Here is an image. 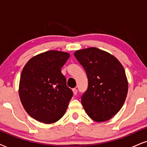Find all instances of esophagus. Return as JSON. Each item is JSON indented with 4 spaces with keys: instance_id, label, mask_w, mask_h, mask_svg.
<instances>
[{
    "instance_id": "esophagus-1",
    "label": "esophagus",
    "mask_w": 147,
    "mask_h": 147,
    "mask_svg": "<svg viewBox=\"0 0 147 147\" xmlns=\"http://www.w3.org/2000/svg\"><path fill=\"white\" fill-rule=\"evenodd\" d=\"M72 92H73L74 95H77V89H76V88L72 89Z\"/></svg>"
}]
</instances>
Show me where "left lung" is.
Masks as SVG:
<instances>
[{
    "label": "left lung",
    "mask_w": 147,
    "mask_h": 147,
    "mask_svg": "<svg viewBox=\"0 0 147 147\" xmlns=\"http://www.w3.org/2000/svg\"><path fill=\"white\" fill-rule=\"evenodd\" d=\"M74 55L88 79V88L81 97L85 112L96 122L111 119L123 107L127 94L123 66L114 55L96 47L77 50Z\"/></svg>",
    "instance_id": "8db88e82"
}]
</instances>
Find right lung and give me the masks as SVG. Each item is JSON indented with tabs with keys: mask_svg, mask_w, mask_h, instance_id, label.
Returning a JSON list of instances; mask_svg holds the SVG:
<instances>
[{
	"mask_svg": "<svg viewBox=\"0 0 147 147\" xmlns=\"http://www.w3.org/2000/svg\"><path fill=\"white\" fill-rule=\"evenodd\" d=\"M70 54L50 50L26 64L20 76L19 96L31 117L46 124L55 123L64 116L72 96L61 72Z\"/></svg>",
	"mask_w": 147,
	"mask_h": 147,
	"instance_id": "add662e5",
	"label": "right lung"
}]
</instances>
